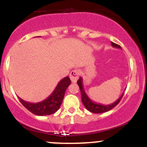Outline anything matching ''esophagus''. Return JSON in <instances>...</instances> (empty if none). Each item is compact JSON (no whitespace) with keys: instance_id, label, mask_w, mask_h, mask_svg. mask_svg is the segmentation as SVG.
<instances>
[{"instance_id":"obj_1","label":"esophagus","mask_w":147,"mask_h":147,"mask_svg":"<svg viewBox=\"0 0 147 147\" xmlns=\"http://www.w3.org/2000/svg\"><path fill=\"white\" fill-rule=\"evenodd\" d=\"M80 72L78 69H74L72 72H70V75H69V78H70L71 81L72 82H76L78 80V78H79Z\"/></svg>"}]
</instances>
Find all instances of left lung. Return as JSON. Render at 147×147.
Here are the masks:
<instances>
[{
	"instance_id": "1",
	"label": "left lung",
	"mask_w": 147,
	"mask_h": 147,
	"mask_svg": "<svg viewBox=\"0 0 147 147\" xmlns=\"http://www.w3.org/2000/svg\"><path fill=\"white\" fill-rule=\"evenodd\" d=\"M111 44H112V47L121 49V47H120L119 45H117V44L114 43L113 42H111ZM77 83H78V86H79L80 89L81 96H82V102L83 105H84V106L85 107L86 109H87V110L92 112V113H103V112H107V111H109L110 109H112V108H114L115 106H117V105L119 104L120 100L122 98L123 94H124V93H122V94L120 96V97L117 100H116L115 102L110 104V105H102V104L97 103V102H94V101H92V100L87 96L85 91H84V87H83V79L82 77H80V78H79V80H78Z\"/></svg>"
}]
</instances>
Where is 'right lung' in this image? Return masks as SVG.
<instances>
[{
  "label": "right lung",
  "instance_id": "1",
  "mask_svg": "<svg viewBox=\"0 0 147 147\" xmlns=\"http://www.w3.org/2000/svg\"><path fill=\"white\" fill-rule=\"evenodd\" d=\"M71 80L68 76L60 81L51 94L45 100L37 103H31L18 97L22 105L34 115L38 116L50 115L57 112L63 101L65 93Z\"/></svg>",
  "mask_w": 147,
  "mask_h": 147
}]
</instances>
